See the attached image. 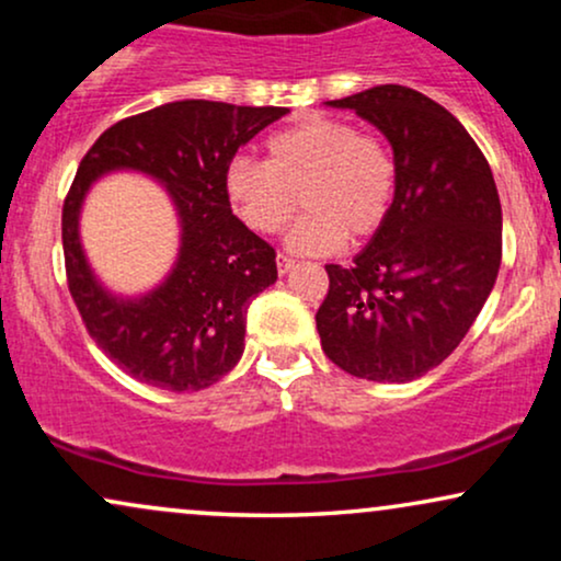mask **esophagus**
Returning <instances> with one entry per match:
<instances>
[{"label": "esophagus", "instance_id": "1", "mask_svg": "<svg viewBox=\"0 0 561 561\" xmlns=\"http://www.w3.org/2000/svg\"><path fill=\"white\" fill-rule=\"evenodd\" d=\"M293 266H295V261L289 259V255H285V253L276 255V268H279V274H287Z\"/></svg>", "mask_w": 561, "mask_h": 561}]
</instances>
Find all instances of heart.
<instances>
[{"label":"heart","mask_w":561,"mask_h":561,"mask_svg":"<svg viewBox=\"0 0 561 561\" xmlns=\"http://www.w3.org/2000/svg\"><path fill=\"white\" fill-rule=\"evenodd\" d=\"M266 163L237 158L227 192L237 216L259 234H276L308 208L287 244L298 253H332L375 234L396 197V160L375 134H358L334 118H308L274 134Z\"/></svg>","instance_id":"b5f03b06"}]
</instances>
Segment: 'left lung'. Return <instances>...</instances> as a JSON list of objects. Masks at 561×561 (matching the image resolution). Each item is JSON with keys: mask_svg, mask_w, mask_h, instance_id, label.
I'll use <instances>...</instances> for the list:
<instances>
[{"mask_svg": "<svg viewBox=\"0 0 561 561\" xmlns=\"http://www.w3.org/2000/svg\"><path fill=\"white\" fill-rule=\"evenodd\" d=\"M327 105L385 134L398 179L390 216L353 266H327L321 347L353 377L411 382L446 362L491 295L499 190L467 128L422 92L382 83Z\"/></svg>", "mask_w": 561, "mask_h": 561, "instance_id": "8db88e82", "label": "left lung"}]
</instances>
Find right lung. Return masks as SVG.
Returning a JSON list of instances; mask_svg holds the SVG:
<instances>
[{
    "mask_svg": "<svg viewBox=\"0 0 561 561\" xmlns=\"http://www.w3.org/2000/svg\"><path fill=\"white\" fill-rule=\"evenodd\" d=\"M287 113L179 100L118 121L83 156L62 205L68 287L94 343L128 377L195 392L242 358L248 306L276 282V253L231 214L227 171L242 145ZM115 170L158 181L180 221L172 272L139 296L102 286L80 244L82 199L94 181Z\"/></svg>",
    "mask_w": 561,
    "mask_h": 561,
    "instance_id": "right-lung-1",
    "label": "right lung"
}]
</instances>
